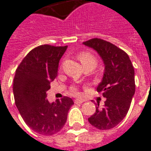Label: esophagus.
<instances>
[{
    "label": "esophagus",
    "mask_w": 151,
    "mask_h": 151,
    "mask_svg": "<svg viewBox=\"0 0 151 151\" xmlns=\"http://www.w3.org/2000/svg\"><path fill=\"white\" fill-rule=\"evenodd\" d=\"M83 100H81V99H75L74 100V103L75 104H81L83 102Z\"/></svg>",
    "instance_id": "34e87169"
}]
</instances>
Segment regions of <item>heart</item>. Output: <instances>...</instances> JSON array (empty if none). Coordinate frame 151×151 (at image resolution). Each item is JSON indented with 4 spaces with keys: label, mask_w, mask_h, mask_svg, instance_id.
<instances>
[{
    "label": "heart",
    "mask_w": 151,
    "mask_h": 151,
    "mask_svg": "<svg viewBox=\"0 0 151 151\" xmlns=\"http://www.w3.org/2000/svg\"><path fill=\"white\" fill-rule=\"evenodd\" d=\"M79 61H81V63L84 67H90L91 69H93L97 65V58L94 55H93L92 53H88V52H82L78 55ZM71 92L73 94L78 95V90L77 89V87L72 86L71 87Z\"/></svg>",
    "instance_id": "1"
}]
</instances>
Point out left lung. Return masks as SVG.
Wrapping results in <instances>:
<instances>
[{
	"instance_id": "left-lung-1",
	"label": "left lung",
	"mask_w": 151,
	"mask_h": 151,
	"mask_svg": "<svg viewBox=\"0 0 151 151\" xmlns=\"http://www.w3.org/2000/svg\"><path fill=\"white\" fill-rule=\"evenodd\" d=\"M83 45L95 50L105 65L103 78L97 91L106 98L105 105L88 118L93 127L98 129H110L126 117L135 92L134 70L126 52L110 42L93 38Z\"/></svg>"
}]
</instances>
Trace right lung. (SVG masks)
Wrapping results in <instances>:
<instances>
[{"label":"right lung","instance_id":"obj_1","mask_svg":"<svg viewBox=\"0 0 151 151\" xmlns=\"http://www.w3.org/2000/svg\"><path fill=\"white\" fill-rule=\"evenodd\" d=\"M67 47L37 46L25 56L16 70L13 89L16 106L28 127L40 134L59 132L73 105L68 97L53 103L46 98L50 82L58 75L59 61Z\"/></svg>","mask_w":151,"mask_h":151}]
</instances>
